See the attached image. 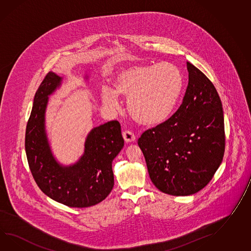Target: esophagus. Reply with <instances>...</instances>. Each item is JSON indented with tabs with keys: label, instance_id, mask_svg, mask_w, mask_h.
I'll use <instances>...</instances> for the list:
<instances>
[{
	"label": "esophagus",
	"instance_id": "obj_1",
	"mask_svg": "<svg viewBox=\"0 0 251 251\" xmlns=\"http://www.w3.org/2000/svg\"><path fill=\"white\" fill-rule=\"evenodd\" d=\"M123 139L126 142H132L136 140L134 133L131 132L130 130H125L123 133Z\"/></svg>",
	"mask_w": 251,
	"mask_h": 251
}]
</instances>
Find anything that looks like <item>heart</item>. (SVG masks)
<instances>
[{"label": "heart", "mask_w": 251, "mask_h": 251, "mask_svg": "<svg viewBox=\"0 0 251 251\" xmlns=\"http://www.w3.org/2000/svg\"><path fill=\"white\" fill-rule=\"evenodd\" d=\"M183 77L175 65L138 64L121 70L103 89L101 100L111 109L119 107L120 96L128 98V110L135 122L154 127L166 122L175 109L183 89Z\"/></svg>", "instance_id": "heart-1"}]
</instances>
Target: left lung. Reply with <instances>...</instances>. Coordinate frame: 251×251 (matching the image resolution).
Here are the masks:
<instances>
[{"mask_svg":"<svg viewBox=\"0 0 251 251\" xmlns=\"http://www.w3.org/2000/svg\"><path fill=\"white\" fill-rule=\"evenodd\" d=\"M189 83L182 103L166 122L138 140L158 190L189 196L212 179L225 151L222 103L205 74L187 62Z\"/></svg>","mask_w":251,"mask_h":251,"instance_id":"1","label":"left lung"}]
</instances>
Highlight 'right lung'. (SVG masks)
<instances>
[{
	"instance_id": "obj_1",
	"label": "right lung",
	"mask_w": 251,
	"mask_h": 251,
	"mask_svg": "<svg viewBox=\"0 0 251 251\" xmlns=\"http://www.w3.org/2000/svg\"><path fill=\"white\" fill-rule=\"evenodd\" d=\"M61 78L50 72L37 90L26 126L25 151L32 177L44 194L72 208H87L102 201L114 185L112 160L124 146L121 124L110 121L92 128L78 162L60 165L50 149L45 132L48 96Z\"/></svg>"
}]
</instances>
